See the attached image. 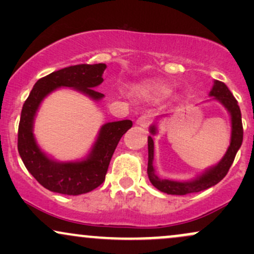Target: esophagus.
Instances as JSON below:
<instances>
[{
  "label": "esophagus",
  "instance_id": "obj_1",
  "mask_svg": "<svg viewBox=\"0 0 254 254\" xmlns=\"http://www.w3.org/2000/svg\"><path fill=\"white\" fill-rule=\"evenodd\" d=\"M150 119H151V118H150L149 115H142L141 117L137 118L136 123L138 124V125H141V127H147L148 125H149V123H150Z\"/></svg>",
  "mask_w": 254,
  "mask_h": 254
}]
</instances>
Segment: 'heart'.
<instances>
[{
	"instance_id": "1",
	"label": "heart",
	"mask_w": 254,
	"mask_h": 254,
	"mask_svg": "<svg viewBox=\"0 0 254 254\" xmlns=\"http://www.w3.org/2000/svg\"><path fill=\"white\" fill-rule=\"evenodd\" d=\"M143 88L147 90V92L153 93V94H155V95H160V97H164V95H167L168 92H170V90L166 88V87L160 86V84H153V83L144 84Z\"/></svg>"
}]
</instances>
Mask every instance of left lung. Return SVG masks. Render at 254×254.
I'll return each mask as SVG.
<instances>
[{
    "mask_svg": "<svg viewBox=\"0 0 254 254\" xmlns=\"http://www.w3.org/2000/svg\"><path fill=\"white\" fill-rule=\"evenodd\" d=\"M210 97H214L215 100L220 101L221 104L226 107L232 119V136H230V144L227 149L226 154L222 157L220 162L214 167L206 170L202 176L196 178L191 182H176V180L170 179H161L155 174V170L153 166L154 160V141L153 137H148V177H149L150 183L161 192L168 194H189L193 193V192H199L206 189L211 188V186L216 185L221 180L226 177L228 173L230 166L234 161L235 155H237L239 148L241 147L244 138V129H243V122H241V112L240 107H239L237 99L233 97L232 92L228 89L221 81L215 80L212 89L209 93ZM150 133L155 135L156 127L151 125Z\"/></svg>",
    "mask_w": 254,
    "mask_h": 254,
    "instance_id": "8db88e82",
    "label": "left lung"
}]
</instances>
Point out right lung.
Masks as SVG:
<instances>
[{
	"label": "right lung",
	"instance_id": "right-lung-1",
	"mask_svg": "<svg viewBox=\"0 0 254 254\" xmlns=\"http://www.w3.org/2000/svg\"><path fill=\"white\" fill-rule=\"evenodd\" d=\"M106 64H77L54 71L38 80L22 106L17 132V150L27 171L44 188L57 193L77 196L94 190L104 183L109 165L122 136L132 127L129 119L101 127L89 155L82 161L58 162L38 147L33 122L43 99L61 87L74 88L99 101L104 94L94 88L104 81Z\"/></svg>",
	"mask_w": 254,
	"mask_h": 254
}]
</instances>
